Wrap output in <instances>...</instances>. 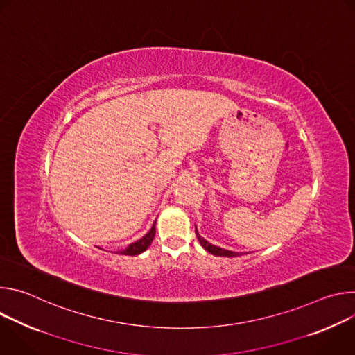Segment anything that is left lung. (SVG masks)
<instances>
[{
    "label": "left lung",
    "mask_w": 355,
    "mask_h": 355,
    "mask_svg": "<svg viewBox=\"0 0 355 355\" xmlns=\"http://www.w3.org/2000/svg\"><path fill=\"white\" fill-rule=\"evenodd\" d=\"M195 234H196V237H198L200 245L204 247L208 252H211V254H214V256H218V257H237V256H240V252H234V251H230V250H226V248L214 245V244H211L208 240H205L204 237H200V234L198 233L196 226H195Z\"/></svg>",
    "instance_id": "8db88e82"
}]
</instances>
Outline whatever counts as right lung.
<instances>
[{"mask_svg": "<svg viewBox=\"0 0 355 355\" xmlns=\"http://www.w3.org/2000/svg\"><path fill=\"white\" fill-rule=\"evenodd\" d=\"M155 225L151 226V229L141 239H139L135 243H130L125 250H122L121 254H123V256H137V254H140V252L146 251L148 248V245L151 244V241H153L155 236H156V226Z\"/></svg>", "mask_w": 355, "mask_h": 355, "instance_id": "1", "label": "right lung"}]
</instances>
